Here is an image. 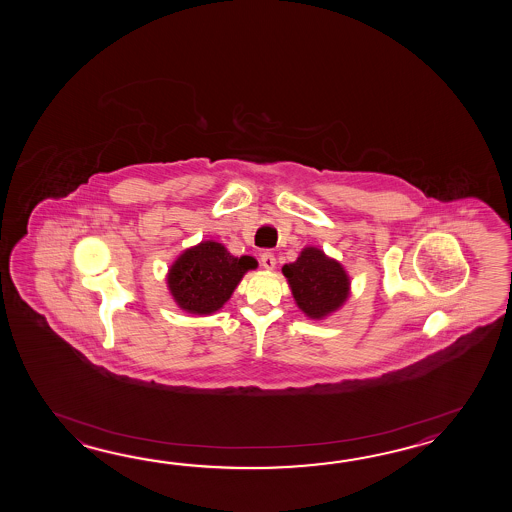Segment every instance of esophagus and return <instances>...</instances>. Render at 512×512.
<instances>
[{
  "instance_id": "obj_1",
  "label": "esophagus",
  "mask_w": 512,
  "mask_h": 512,
  "mask_svg": "<svg viewBox=\"0 0 512 512\" xmlns=\"http://www.w3.org/2000/svg\"><path fill=\"white\" fill-rule=\"evenodd\" d=\"M261 265H263V269L272 271V269L276 267V258H274V254H272V252H263V254H261Z\"/></svg>"
}]
</instances>
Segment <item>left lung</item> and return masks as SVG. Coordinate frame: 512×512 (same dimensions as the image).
<instances>
[{"mask_svg":"<svg viewBox=\"0 0 512 512\" xmlns=\"http://www.w3.org/2000/svg\"><path fill=\"white\" fill-rule=\"evenodd\" d=\"M282 272L298 309L311 320H324L348 302V271L318 247H304L296 261L283 265Z\"/></svg>","mask_w":512,"mask_h":512,"instance_id":"left-lung-1","label":"left lung"}]
</instances>
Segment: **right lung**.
<instances>
[{
	"mask_svg": "<svg viewBox=\"0 0 512 512\" xmlns=\"http://www.w3.org/2000/svg\"><path fill=\"white\" fill-rule=\"evenodd\" d=\"M252 256H232L218 241L197 243L177 256L166 274L175 304L190 315L207 316L227 304L245 272L254 271Z\"/></svg>",
	"mask_w": 512,
	"mask_h": 512,
	"instance_id": "right-lung-1",
	"label": "right lung"
}]
</instances>
